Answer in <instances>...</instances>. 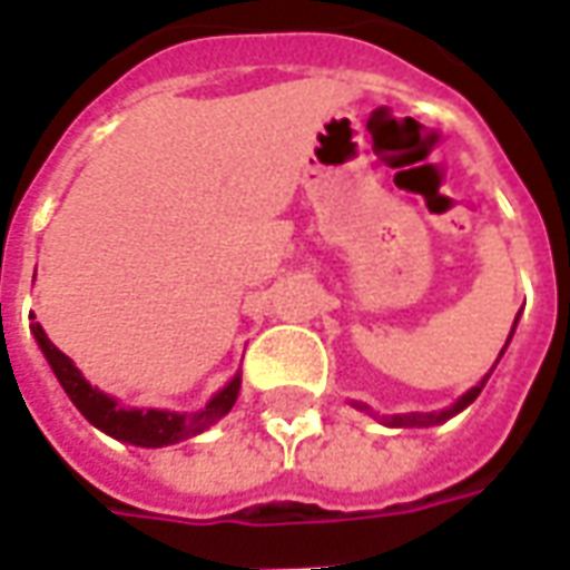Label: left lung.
<instances>
[{
	"label": "left lung",
	"mask_w": 570,
	"mask_h": 570,
	"mask_svg": "<svg viewBox=\"0 0 570 570\" xmlns=\"http://www.w3.org/2000/svg\"><path fill=\"white\" fill-rule=\"evenodd\" d=\"M515 321H519V317H515ZM513 330H515V326H513ZM510 338H513V333H510ZM510 338H507V345H510ZM507 345H503V351H507ZM503 351L498 354V360L503 357ZM489 375H491V372H489ZM489 375H485V379H482L476 387H470V391H466V394L461 396V400H458L454 406L442 409V412H406V415H384V424H387V428H433V424H442V421H449L452 415H458L461 409H466L470 403H473V400H476L479 391H482V387H485V382H489ZM354 406L366 409V412H370V406H363V403H354Z\"/></svg>",
	"instance_id": "8db88e82"
}]
</instances>
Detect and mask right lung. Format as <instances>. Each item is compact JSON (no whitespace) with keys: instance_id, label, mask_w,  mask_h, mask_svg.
<instances>
[{"instance_id":"1","label":"right lung","mask_w":570,"mask_h":570,"mask_svg":"<svg viewBox=\"0 0 570 570\" xmlns=\"http://www.w3.org/2000/svg\"><path fill=\"white\" fill-rule=\"evenodd\" d=\"M36 342L42 347L45 360L51 363L57 382L63 384L67 396L76 403L85 419L91 421L94 428H100L109 436H116L121 442H130V445H146V449H161V445H174V442H183L188 436H198L204 430L216 424L232 412L237 394H240V375H235L232 382L225 384L219 394L213 396L210 403L198 412H167V409H125L118 403L116 396L97 391L91 384L85 382L72 360L55 347V342L45 335V330L39 323L30 326Z\"/></svg>"}]
</instances>
